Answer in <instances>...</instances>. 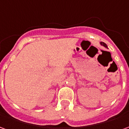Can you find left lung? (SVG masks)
Here are the masks:
<instances>
[{"label": "left lung", "mask_w": 129, "mask_h": 129, "mask_svg": "<svg viewBox=\"0 0 129 129\" xmlns=\"http://www.w3.org/2000/svg\"><path fill=\"white\" fill-rule=\"evenodd\" d=\"M100 44L102 45H103V46H104L105 48H107V45L105 43H104V42H100Z\"/></svg>", "instance_id": "1"}]
</instances>
